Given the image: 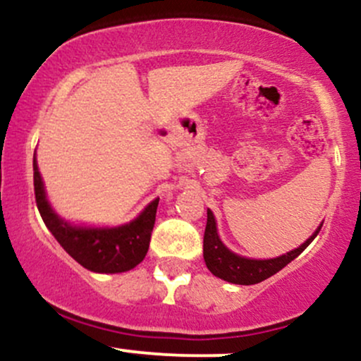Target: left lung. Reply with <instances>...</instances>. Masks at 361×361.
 I'll list each match as a JSON object with an SVG mask.
<instances>
[{
  "instance_id": "obj_1",
  "label": "left lung",
  "mask_w": 361,
  "mask_h": 361,
  "mask_svg": "<svg viewBox=\"0 0 361 361\" xmlns=\"http://www.w3.org/2000/svg\"><path fill=\"white\" fill-rule=\"evenodd\" d=\"M322 222L314 231L312 235L305 243H302L295 250L285 252V255L276 256V258L267 259H256L246 258V256L238 255V252L231 251L226 244L222 243L221 235L217 233V221L215 215L210 209H207V227L204 235V259L207 268H209L212 275L217 276L224 281H229L234 285H255L259 281L270 279L271 275L279 273L281 268H285L290 261H293L300 255L314 238L321 231Z\"/></svg>"
}]
</instances>
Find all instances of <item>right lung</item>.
Here are the masks:
<instances>
[{
    "label": "right lung",
    "mask_w": 361,
    "mask_h": 361,
    "mask_svg": "<svg viewBox=\"0 0 361 361\" xmlns=\"http://www.w3.org/2000/svg\"><path fill=\"white\" fill-rule=\"evenodd\" d=\"M34 186L39 212L64 251L94 273H123L146 258L159 198L144 207L137 217L118 226H88L62 219L52 209L34 154Z\"/></svg>",
    "instance_id": "add662e5"
}]
</instances>
